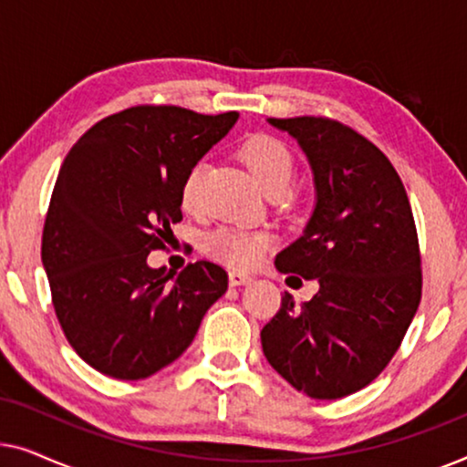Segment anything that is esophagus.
<instances>
[{
	"label": "esophagus",
	"instance_id": "obj_1",
	"mask_svg": "<svg viewBox=\"0 0 467 467\" xmlns=\"http://www.w3.org/2000/svg\"><path fill=\"white\" fill-rule=\"evenodd\" d=\"M251 276H248V274H244V272H229V285L232 286H242V285H248L251 283Z\"/></svg>",
	"mask_w": 467,
	"mask_h": 467
}]
</instances>
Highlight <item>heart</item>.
Here are the masks:
<instances>
[{
  "label": "heart",
  "instance_id": "obj_1",
  "mask_svg": "<svg viewBox=\"0 0 467 467\" xmlns=\"http://www.w3.org/2000/svg\"><path fill=\"white\" fill-rule=\"evenodd\" d=\"M238 155L244 161L248 171L253 174L254 182L265 193L286 191V187H289L293 176V155L278 138L265 136V133L248 138L240 146ZM203 171H206V165L200 161L191 165L187 176L182 178L181 203L189 213L200 206ZM272 234L267 232H254V229L244 227H219L206 235L203 251L210 257L221 261V264L248 270V267H254L264 259V254L272 246Z\"/></svg>",
  "mask_w": 467,
  "mask_h": 467
}]
</instances>
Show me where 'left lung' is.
I'll return each mask as SVG.
<instances>
[{
    "label": "left lung",
    "instance_id": "obj_1",
    "mask_svg": "<svg viewBox=\"0 0 467 467\" xmlns=\"http://www.w3.org/2000/svg\"><path fill=\"white\" fill-rule=\"evenodd\" d=\"M297 140L317 203L276 270L317 280L310 302L289 293L261 329L270 366L315 400L369 385L400 348L420 302V254L406 189L382 150L323 117L267 119Z\"/></svg>",
    "mask_w": 467,
    "mask_h": 467
}]
</instances>
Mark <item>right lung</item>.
I'll use <instances>...</instances> for the list:
<instances>
[{
    "label": "right lung",
    "mask_w": 467,
    "mask_h": 467,
    "mask_svg": "<svg viewBox=\"0 0 467 467\" xmlns=\"http://www.w3.org/2000/svg\"><path fill=\"white\" fill-rule=\"evenodd\" d=\"M238 112L136 106L95 123L67 152L42 234L53 306L72 348L98 372L149 379L176 361L227 272L210 261L182 272L146 264L182 221L181 184Z\"/></svg>",
    "instance_id": "right-lung-1"
}]
</instances>
